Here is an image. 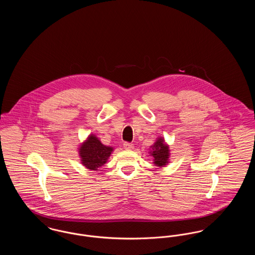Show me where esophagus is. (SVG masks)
I'll return each mask as SVG.
<instances>
[{"label": "esophagus", "mask_w": 255, "mask_h": 255, "mask_svg": "<svg viewBox=\"0 0 255 255\" xmlns=\"http://www.w3.org/2000/svg\"><path fill=\"white\" fill-rule=\"evenodd\" d=\"M123 147H124L126 150H132V149H133V147H134V146H133L132 143H129V142H124Z\"/></svg>", "instance_id": "esophagus-1"}]
</instances>
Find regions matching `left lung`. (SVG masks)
<instances>
[{
  "instance_id": "left-lung-1",
  "label": "left lung",
  "mask_w": 255,
  "mask_h": 255,
  "mask_svg": "<svg viewBox=\"0 0 255 255\" xmlns=\"http://www.w3.org/2000/svg\"><path fill=\"white\" fill-rule=\"evenodd\" d=\"M149 154L153 157V163L158 167H164L170 161L169 145L163 136H158L153 145L150 146Z\"/></svg>"
}]
</instances>
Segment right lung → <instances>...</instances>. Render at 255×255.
Masks as SVG:
<instances>
[{"label": "right lung", "mask_w": 255, "mask_h": 255, "mask_svg": "<svg viewBox=\"0 0 255 255\" xmlns=\"http://www.w3.org/2000/svg\"><path fill=\"white\" fill-rule=\"evenodd\" d=\"M113 151L112 146L104 145L94 133H90L78 147L80 162L90 170H98L103 166L108 161Z\"/></svg>", "instance_id": "1"}]
</instances>
